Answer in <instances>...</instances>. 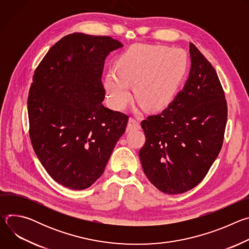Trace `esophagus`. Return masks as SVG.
I'll return each instance as SVG.
<instances>
[{
  "label": "esophagus",
  "instance_id": "esophagus-1",
  "mask_svg": "<svg viewBox=\"0 0 249 249\" xmlns=\"http://www.w3.org/2000/svg\"><path fill=\"white\" fill-rule=\"evenodd\" d=\"M141 125H140V121L139 119L135 118V117H130L129 121H128V125H127V132L132 131V130H136V129H140Z\"/></svg>",
  "mask_w": 249,
  "mask_h": 249
}]
</instances>
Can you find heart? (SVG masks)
<instances>
[{
	"label": "heart",
	"instance_id": "heart-1",
	"mask_svg": "<svg viewBox=\"0 0 249 249\" xmlns=\"http://www.w3.org/2000/svg\"><path fill=\"white\" fill-rule=\"evenodd\" d=\"M187 70V57L177 48L163 45H136L117 59L116 72L105 77V89L114 109H123L134 87L139 104L149 110L167 105L178 89Z\"/></svg>",
	"mask_w": 249,
	"mask_h": 249
}]
</instances>
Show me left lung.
I'll return each instance as SVG.
<instances>
[{
    "label": "left lung",
    "mask_w": 249,
    "mask_h": 249,
    "mask_svg": "<svg viewBox=\"0 0 249 249\" xmlns=\"http://www.w3.org/2000/svg\"><path fill=\"white\" fill-rule=\"evenodd\" d=\"M188 80L173 101L141 122L146 143L139 152L148 179L165 194L197 186L217 159L228 119L225 92L216 70L190 43Z\"/></svg>",
    "instance_id": "obj_1"
}]
</instances>
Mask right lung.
Returning <instances> with one entry per match:
<instances>
[{
  "mask_svg": "<svg viewBox=\"0 0 249 249\" xmlns=\"http://www.w3.org/2000/svg\"><path fill=\"white\" fill-rule=\"evenodd\" d=\"M122 43L75 32L55 43L34 71L27 98L29 137L59 184L83 190L103 173L129 116L101 103L104 60Z\"/></svg>",
  "mask_w": 249,
  "mask_h": 249,
  "instance_id": "add662e5",
  "label": "right lung"
}]
</instances>
